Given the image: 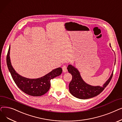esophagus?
Wrapping results in <instances>:
<instances>
[{"instance_id": "34e87169", "label": "esophagus", "mask_w": 122, "mask_h": 122, "mask_svg": "<svg viewBox=\"0 0 122 122\" xmlns=\"http://www.w3.org/2000/svg\"><path fill=\"white\" fill-rule=\"evenodd\" d=\"M62 69L63 72H66L67 71V67L66 66H63L62 67Z\"/></svg>"}]
</instances>
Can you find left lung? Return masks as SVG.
<instances>
[{
  "instance_id": "1",
  "label": "left lung",
  "mask_w": 122,
  "mask_h": 122,
  "mask_svg": "<svg viewBox=\"0 0 122 122\" xmlns=\"http://www.w3.org/2000/svg\"><path fill=\"white\" fill-rule=\"evenodd\" d=\"M110 45L111 47V44ZM67 68L72 76V80L69 84V91L73 96L81 99H89L101 93L110 82L113 74V72L111 77L103 86H93L86 84L84 81L81 77L78 71L74 66L69 65Z\"/></svg>"
}]
</instances>
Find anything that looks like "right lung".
Here are the masks:
<instances>
[{"instance_id": "right-lung-1", "label": "right lung", "mask_w": 122, "mask_h": 122, "mask_svg": "<svg viewBox=\"0 0 122 122\" xmlns=\"http://www.w3.org/2000/svg\"><path fill=\"white\" fill-rule=\"evenodd\" d=\"M10 47L6 57L7 65L11 76L16 85L26 94L33 96H40L47 93L51 86V80L59 76L62 73L61 67L54 69L45 76L37 78L29 79L17 73L11 66L10 60Z\"/></svg>"}]
</instances>
